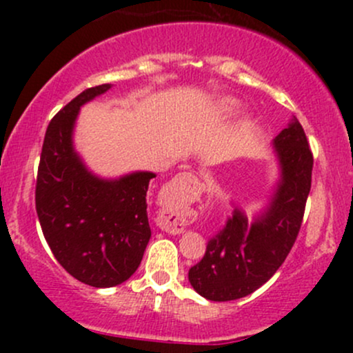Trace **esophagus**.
<instances>
[{
  "label": "esophagus",
  "instance_id": "obj_1",
  "mask_svg": "<svg viewBox=\"0 0 353 353\" xmlns=\"http://www.w3.org/2000/svg\"><path fill=\"white\" fill-rule=\"evenodd\" d=\"M199 185V179L194 176L192 172H182L177 174L174 177L171 184H169V189L177 190V189H185L192 192L194 189H197ZM184 219H182V214L177 212V210H163L159 216V228L165 230L168 234H182L184 232Z\"/></svg>",
  "mask_w": 353,
  "mask_h": 353
}]
</instances>
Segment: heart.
I'll use <instances>...</instances> for the list:
<instances>
[{"label":"heart","mask_w":353,"mask_h":353,"mask_svg":"<svg viewBox=\"0 0 353 353\" xmlns=\"http://www.w3.org/2000/svg\"><path fill=\"white\" fill-rule=\"evenodd\" d=\"M236 106H237V101L230 98L221 99L217 103V112H221V114H229V112H232L234 109H236Z\"/></svg>","instance_id":"1"}]
</instances>
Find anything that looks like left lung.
<instances>
[{"instance_id": "8db88e82", "label": "left lung", "mask_w": 353, "mask_h": 353, "mask_svg": "<svg viewBox=\"0 0 353 353\" xmlns=\"http://www.w3.org/2000/svg\"><path fill=\"white\" fill-rule=\"evenodd\" d=\"M274 148L281 181L269 205L254 222L247 221L242 209H234L232 217L208 242L202 261L190 267V285L208 301H236L264 285L299 236L314 157L297 117L275 137Z\"/></svg>"}]
</instances>
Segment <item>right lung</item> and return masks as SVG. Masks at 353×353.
<instances>
[{
  "instance_id": "1",
  "label": "right lung",
  "mask_w": 353,
  "mask_h": 353,
  "mask_svg": "<svg viewBox=\"0 0 353 353\" xmlns=\"http://www.w3.org/2000/svg\"><path fill=\"white\" fill-rule=\"evenodd\" d=\"M111 84L88 88L51 119L44 136L36 212L44 239L66 272L91 287H114L139 267L151 239L145 194L154 172L101 179L72 148L79 109Z\"/></svg>"
}]
</instances>
